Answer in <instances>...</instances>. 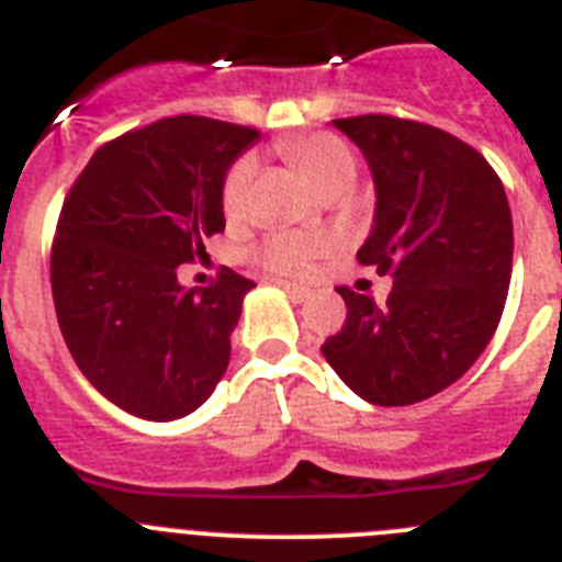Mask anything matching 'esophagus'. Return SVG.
Wrapping results in <instances>:
<instances>
[{
  "instance_id": "obj_1",
  "label": "esophagus",
  "mask_w": 562,
  "mask_h": 562,
  "mask_svg": "<svg viewBox=\"0 0 562 562\" xmlns=\"http://www.w3.org/2000/svg\"><path fill=\"white\" fill-rule=\"evenodd\" d=\"M281 290H284V295L290 297L292 304H304L306 297H310V290H306V286H297V284H281Z\"/></svg>"
}]
</instances>
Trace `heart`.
Returning a JSON list of instances; mask_svg holds the SVG:
<instances>
[{
  "label": "heart",
  "instance_id": "obj_1",
  "mask_svg": "<svg viewBox=\"0 0 562 562\" xmlns=\"http://www.w3.org/2000/svg\"><path fill=\"white\" fill-rule=\"evenodd\" d=\"M286 154L301 171L306 173V180L317 188V191L329 196L335 191H349L351 182L357 177L355 154L342 140H337L335 134H312V137H301V140L286 143ZM252 173H256V157L245 154L238 157L231 168H227L225 180H222V207L227 213H236L245 205L247 191H250ZM324 247V238L304 236V233H276L267 236L261 245L256 247V258L267 270L272 272H304L310 265V258Z\"/></svg>",
  "mask_w": 562,
  "mask_h": 562
}]
</instances>
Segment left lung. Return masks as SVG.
I'll list each match as a JSON object with an SVG mask.
<instances>
[{
  "label": "left lung",
  "mask_w": 562,
  "mask_h": 562,
  "mask_svg": "<svg viewBox=\"0 0 562 562\" xmlns=\"http://www.w3.org/2000/svg\"><path fill=\"white\" fill-rule=\"evenodd\" d=\"M374 177L360 265L394 276L385 304L340 286L346 324L321 346L371 405H414L467 374L493 340L513 276V213L473 146L391 114L331 121Z\"/></svg>",
  "instance_id": "8db88e82"
}]
</instances>
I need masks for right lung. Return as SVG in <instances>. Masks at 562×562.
<instances>
[{
  "mask_svg": "<svg viewBox=\"0 0 562 562\" xmlns=\"http://www.w3.org/2000/svg\"><path fill=\"white\" fill-rule=\"evenodd\" d=\"M256 128L177 114L92 154L58 216L49 281L67 349L109 402L148 422L193 414L231 362L250 278L186 286L177 267L225 231L222 180Z\"/></svg>",
  "mask_w": 562,
  "mask_h": 562,
  "instance_id": "add662e5",
  "label": "right lung"
}]
</instances>
